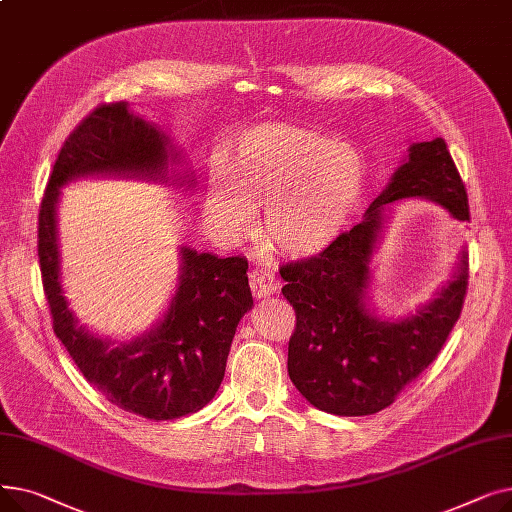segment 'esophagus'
<instances>
[{"instance_id":"obj_1","label":"esophagus","mask_w":512,"mask_h":512,"mask_svg":"<svg viewBox=\"0 0 512 512\" xmlns=\"http://www.w3.org/2000/svg\"><path fill=\"white\" fill-rule=\"evenodd\" d=\"M249 284L251 290L257 299H265L272 297V294L278 290L280 282L276 280V276L270 270H263V267H257V270H251L249 274Z\"/></svg>"}]
</instances>
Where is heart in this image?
I'll use <instances>...</instances> for the list:
<instances>
[{
	"label": "heart",
	"mask_w": 512,
	"mask_h": 512,
	"mask_svg": "<svg viewBox=\"0 0 512 512\" xmlns=\"http://www.w3.org/2000/svg\"><path fill=\"white\" fill-rule=\"evenodd\" d=\"M363 178V157L351 145L307 128L261 124L236 141L228 168L211 170L207 213L228 236H245L253 209H263L267 245L309 259L351 222Z\"/></svg>",
	"instance_id": "b5f03b06"
}]
</instances>
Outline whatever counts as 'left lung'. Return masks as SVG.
I'll return each mask as SVG.
<instances>
[{
    "label": "left lung",
    "instance_id": "8db88e82",
    "mask_svg": "<svg viewBox=\"0 0 512 512\" xmlns=\"http://www.w3.org/2000/svg\"><path fill=\"white\" fill-rule=\"evenodd\" d=\"M425 199L454 220H469L465 184L442 139L413 143L363 220L317 257L282 265V294L297 313L288 342V375L319 411L342 417L390 407L444 346L461 317L469 280L467 251L434 299L400 319L369 305L371 259L382 242L388 205Z\"/></svg>",
    "mask_w": 512,
    "mask_h": 512
}]
</instances>
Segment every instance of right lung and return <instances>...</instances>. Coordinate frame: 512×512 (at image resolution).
<instances>
[{
    "label": "right lung",
    "instance_id": "obj_1",
    "mask_svg": "<svg viewBox=\"0 0 512 512\" xmlns=\"http://www.w3.org/2000/svg\"><path fill=\"white\" fill-rule=\"evenodd\" d=\"M172 139L126 101L99 105L66 139L39 211V263L53 332L72 361L112 405L153 421L197 413L218 392L238 321L253 307L245 257H218L180 247L178 284L155 326L118 342L80 326L60 280L58 203L78 178L118 176L193 188Z\"/></svg>",
    "mask_w": 512,
    "mask_h": 512
}]
</instances>
